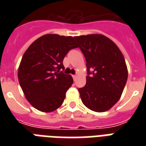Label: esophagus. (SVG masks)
I'll use <instances>...</instances> for the list:
<instances>
[{
    "mask_svg": "<svg viewBox=\"0 0 146 146\" xmlns=\"http://www.w3.org/2000/svg\"><path fill=\"white\" fill-rule=\"evenodd\" d=\"M73 80H76V75H73Z\"/></svg>",
    "mask_w": 146,
    "mask_h": 146,
    "instance_id": "34e87169",
    "label": "esophagus"
}]
</instances>
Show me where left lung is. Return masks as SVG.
<instances>
[{
	"label": "left lung",
	"instance_id": "8db88e82",
	"mask_svg": "<svg viewBox=\"0 0 146 146\" xmlns=\"http://www.w3.org/2000/svg\"><path fill=\"white\" fill-rule=\"evenodd\" d=\"M83 53L88 74L86 84L79 89L86 107L96 112L111 109L121 97L128 77L122 52L117 44L102 34L75 36Z\"/></svg>",
	"mask_w": 146,
	"mask_h": 146
}]
</instances>
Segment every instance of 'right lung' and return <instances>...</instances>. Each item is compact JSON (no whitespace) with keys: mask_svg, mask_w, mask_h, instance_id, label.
<instances>
[{"mask_svg":"<svg viewBox=\"0 0 146 146\" xmlns=\"http://www.w3.org/2000/svg\"><path fill=\"white\" fill-rule=\"evenodd\" d=\"M78 48L72 36L44 35L25 51L18 69V80L25 97L35 109L52 112L61 106L73 83L71 75L60 73L70 50Z\"/></svg>","mask_w":146,"mask_h":146,"instance_id":"obj_1","label":"right lung"}]
</instances>
